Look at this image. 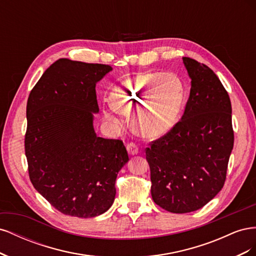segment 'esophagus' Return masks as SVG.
Instances as JSON below:
<instances>
[{"instance_id":"1","label":"esophagus","mask_w":256,"mask_h":256,"mask_svg":"<svg viewBox=\"0 0 256 256\" xmlns=\"http://www.w3.org/2000/svg\"><path fill=\"white\" fill-rule=\"evenodd\" d=\"M127 150L129 152V154H131V156H134V154H138V148L134 143H129L127 145Z\"/></svg>"}]
</instances>
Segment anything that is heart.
<instances>
[{
  "label": "heart",
  "instance_id": "obj_1",
  "mask_svg": "<svg viewBox=\"0 0 256 256\" xmlns=\"http://www.w3.org/2000/svg\"><path fill=\"white\" fill-rule=\"evenodd\" d=\"M114 110L129 113L136 106L132 126L144 138H157L171 130L182 114L184 88L173 74L144 72L124 80L109 95ZM106 118L118 122L115 116L104 112Z\"/></svg>",
  "mask_w": 256,
  "mask_h": 256
}]
</instances>
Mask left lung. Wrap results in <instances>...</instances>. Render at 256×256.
Instances as JSON below:
<instances>
[{"label":"left lung","mask_w":256,"mask_h":256,"mask_svg":"<svg viewBox=\"0 0 256 256\" xmlns=\"http://www.w3.org/2000/svg\"><path fill=\"white\" fill-rule=\"evenodd\" d=\"M182 60L191 88L182 120L145 150L154 202L174 214L196 212L218 194L234 146L226 90L208 66Z\"/></svg>","instance_id":"left-lung-1"}]
</instances>
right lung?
<instances>
[{
	"instance_id": "1",
	"label": "right lung",
	"mask_w": 256,
	"mask_h": 256,
	"mask_svg": "<svg viewBox=\"0 0 256 256\" xmlns=\"http://www.w3.org/2000/svg\"><path fill=\"white\" fill-rule=\"evenodd\" d=\"M104 64L60 58L44 72L26 104V156L34 188L58 212L78 218L106 212L128 160L120 140L97 136L96 83Z\"/></svg>"
}]
</instances>
